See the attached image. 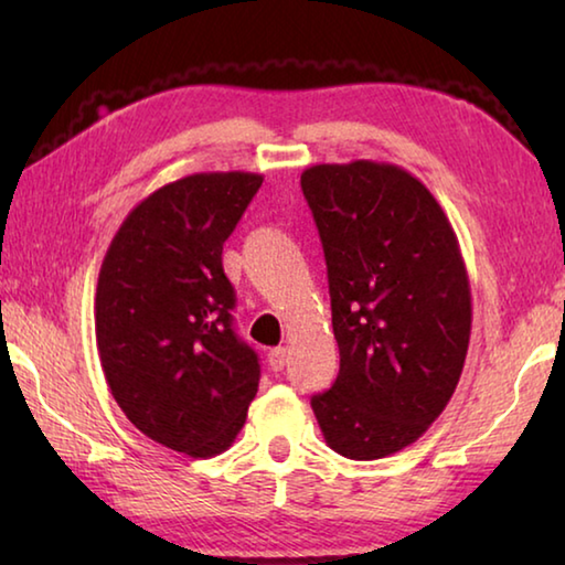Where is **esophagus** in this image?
<instances>
[{
	"label": "esophagus",
	"instance_id": "34e87169",
	"mask_svg": "<svg viewBox=\"0 0 565 565\" xmlns=\"http://www.w3.org/2000/svg\"><path fill=\"white\" fill-rule=\"evenodd\" d=\"M269 366H271V371H281L284 366H286V361H289V356H286V349L284 347H276V349H271L269 351Z\"/></svg>",
	"mask_w": 565,
	"mask_h": 565
}]
</instances>
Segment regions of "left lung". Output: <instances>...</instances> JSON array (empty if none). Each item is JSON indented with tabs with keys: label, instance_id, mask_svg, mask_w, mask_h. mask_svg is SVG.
I'll use <instances>...</instances> for the list:
<instances>
[{
	"label": "left lung",
	"instance_id": "left-lung-1",
	"mask_svg": "<svg viewBox=\"0 0 565 565\" xmlns=\"http://www.w3.org/2000/svg\"><path fill=\"white\" fill-rule=\"evenodd\" d=\"M301 191L327 256L339 376L311 408L333 451L374 461L451 401L471 337L461 248L431 191L379 161L317 164Z\"/></svg>",
	"mask_w": 565,
	"mask_h": 565
}]
</instances>
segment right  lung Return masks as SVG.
Here are the masks:
<instances>
[{
    "label": "right lung",
    "instance_id": "1",
    "mask_svg": "<svg viewBox=\"0 0 565 565\" xmlns=\"http://www.w3.org/2000/svg\"><path fill=\"white\" fill-rule=\"evenodd\" d=\"M262 181L248 171L171 181L131 209L102 262L94 321L104 376L131 424L171 451H226L259 388L222 252Z\"/></svg>",
    "mask_w": 565,
    "mask_h": 565
}]
</instances>
